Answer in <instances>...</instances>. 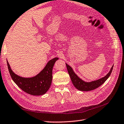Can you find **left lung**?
I'll return each mask as SVG.
<instances>
[{"label":"left lung","instance_id":"obj_1","mask_svg":"<svg viewBox=\"0 0 124 124\" xmlns=\"http://www.w3.org/2000/svg\"><path fill=\"white\" fill-rule=\"evenodd\" d=\"M66 65L68 73L69 74L72 83L77 89L79 91H92L101 86L109 78V77L110 75L112 72L114 67L113 65L111 68L110 70L109 71V73L105 76L103 77V78L98 79L97 80L92 81L91 82H85L81 78H79L76 75L74 71L73 68L67 64L66 63Z\"/></svg>","mask_w":124,"mask_h":124}]
</instances>
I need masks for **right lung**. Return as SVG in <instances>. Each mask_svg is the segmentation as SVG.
Instances as JSON below:
<instances>
[{
  "instance_id": "1",
  "label": "right lung",
  "mask_w": 124,
  "mask_h": 124,
  "mask_svg": "<svg viewBox=\"0 0 124 124\" xmlns=\"http://www.w3.org/2000/svg\"><path fill=\"white\" fill-rule=\"evenodd\" d=\"M58 58L49 60L40 72L32 78H23L13 72L7 60L8 68L13 81L23 91L33 95H41L48 91L53 79V68Z\"/></svg>"
}]
</instances>
